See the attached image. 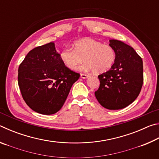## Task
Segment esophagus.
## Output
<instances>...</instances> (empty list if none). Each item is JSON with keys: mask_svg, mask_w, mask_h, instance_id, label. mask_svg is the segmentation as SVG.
Wrapping results in <instances>:
<instances>
[{"mask_svg": "<svg viewBox=\"0 0 159 159\" xmlns=\"http://www.w3.org/2000/svg\"><path fill=\"white\" fill-rule=\"evenodd\" d=\"M80 77H81L82 79H87L88 77H89V75L85 74H80Z\"/></svg>", "mask_w": 159, "mask_h": 159, "instance_id": "obj_1", "label": "esophagus"}]
</instances>
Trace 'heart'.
<instances>
[{
    "label": "heart",
    "instance_id": "b5f03b06",
    "mask_svg": "<svg viewBox=\"0 0 159 159\" xmlns=\"http://www.w3.org/2000/svg\"><path fill=\"white\" fill-rule=\"evenodd\" d=\"M74 49L66 48L60 54L61 60L67 68L76 70L83 60V71L100 74L111 68L116 60V51L111 45L102 44L91 38H83L73 44Z\"/></svg>",
    "mask_w": 159,
    "mask_h": 159
}]
</instances>
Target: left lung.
Here are the masks:
<instances>
[{"label":"left lung","instance_id":"1","mask_svg":"<svg viewBox=\"0 0 159 159\" xmlns=\"http://www.w3.org/2000/svg\"><path fill=\"white\" fill-rule=\"evenodd\" d=\"M116 51L111 69L98 76L100 85L95 95L99 103L110 110L123 109L135 100L143 85V62L130 45L110 40Z\"/></svg>","mask_w":159,"mask_h":159}]
</instances>
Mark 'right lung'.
<instances>
[{"instance_id":"right-lung-1","label":"right lung","mask_w":159,"mask_h":159,"mask_svg":"<svg viewBox=\"0 0 159 159\" xmlns=\"http://www.w3.org/2000/svg\"><path fill=\"white\" fill-rule=\"evenodd\" d=\"M79 77L64 65L52 42L31 50L18 69L24 100L34 111L45 115L60 111Z\"/></svg>"}]
</instances>
